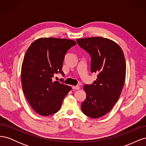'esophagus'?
<instances>
[{"label": "esophagus", "instance_id": "obj_1", "mask_svg": "<svg viewBox=\"0 0 146 146\" xmlns=\"http://www.w3.org/2000/svg\"><path fill=\"white\" fill-rule=\"evenodd\" d=\"M72 89H74V90H79V88H80V87H79V86H72Z\"/></svg>", "mask_w": 146, "mask_h": 146}]
</instances>
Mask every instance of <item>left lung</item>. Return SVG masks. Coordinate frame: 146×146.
<instances>
[{"mask_svg":"<svg viewBox=\"0 0 146 146\" xmlns=\"http://www.w3.org/2000/svg\"><path fill=\"white\" fill-rule=\"evenodd\" d=\"M77 42L90 55L91 72L98 77L84 86L86 98L81 108L87 116L99 118L112 109L121 95L126 72L124 55L117 43L107 38H86Z\"/></svg>","mask_w":146,"mask_h":146,"instance_id":"1","label":"left lung"}]
</instances>
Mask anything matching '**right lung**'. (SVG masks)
<instances>
[{
  "label": "right lung",
  "instance_id": "add662e5",
  "mask_svg": "<svg viewBox=\"0 0 146 146\" xmlns=\"http://www.w3.org/2000/svg\"><path fill=\"white\" fill-rule=\"evenodd\" d=\"M76 42L68 39L42 38L28 48L21 68L24 94L32 108L41 116L58 111L71 87L54 82L55 74L61 70L66 52Z\"/></svg>",
  "mask_w": 146,
  "mask_h": 146
}]
</instances>
